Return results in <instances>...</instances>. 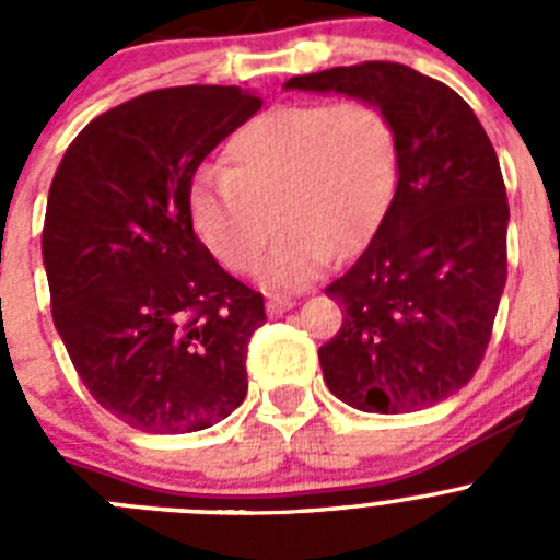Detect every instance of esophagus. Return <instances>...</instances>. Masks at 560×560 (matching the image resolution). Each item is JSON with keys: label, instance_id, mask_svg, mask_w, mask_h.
Instances as JSON below:
<instances>
[{"label": "esophagus", "instance_id": "1", "mask_svg": "<svg viewBox=\"0 0 560 560\" xmlns=\"http://www.w3.org/2000/svg\"><path fill=\"white\" fill-rule=\"evenodd\" d=\"M294 308V300L291 296H269V303H266V311H269V316H283L285 311Z\"/></svg>", "mask_w": 560, "mask_h": 560}]
</instances>
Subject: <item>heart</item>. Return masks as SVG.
Here are the masks:
<instances>
[{
    "label": "heart",
    "mask_w": 560,
    "mask_h": 560,
    "mask_svg": "<svg viewBox=\"0 0 560 560\" xmlns=\"http://www.w3.org/2000/svg\"><path fill=\"white\" fill-rule=\"evenodd\" d=\"M224 171L201 173L190 219L232 271H252L277 224L266 283L296 289L375 235L398 185V140L368 101L291 103L257 114L226 142Z\"/></svg>",
    "instance_id": "1"
}]
</instances>
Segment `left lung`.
Segmentation results:
<instances>
[{"label": "left lung", "instance_id": "obj_1", "mask_svg": "<svg viewBox=\"0 0 560 560\" xmlns=\"http://www.w3.org/2000/svg\"><path fill=\"white\" fill-rule=\"evenodd\" d=\"M285 89L368 101L398 140V187L373 241L325 289L345 308L319 348L325 384L361 412L400 415L474 378L508 280V192L482 122L446 83L364 61Z\"/></svg>", "mask_w": 560, "mask_h": 560}]
</instances>
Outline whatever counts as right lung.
<instances>
[{
    "mask_svg": "<svg viewBox=\"0 0 560 560\" xmlns=\"http://www.w3.org/2000/svg\"><path fill=\"white\" fill-rule=\"evenodd\" d=\"M260 106L237 86L148 92L89 122L49 187L52 323L92 398L140 432H201L246 398L264 296L192 232L190 190Z\"/></svg>",
    "mask_w": 560,
    "mask_h": 560,
    "instance_id": "obj_1",
    "label": "right lung"
}]
</instances>
